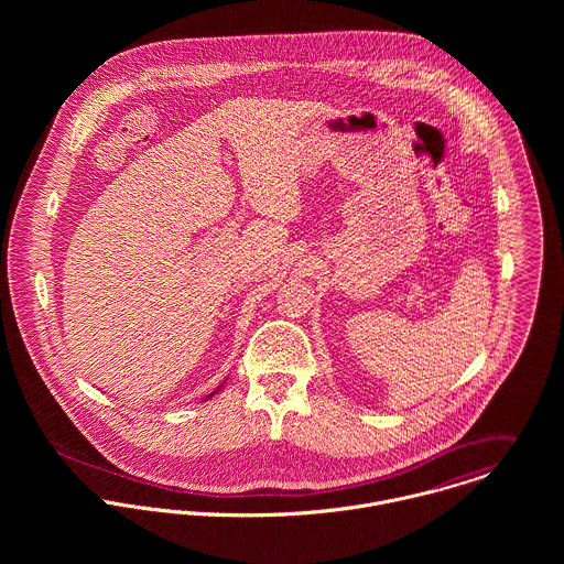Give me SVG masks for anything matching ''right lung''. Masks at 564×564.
I'll use <instances>...</instances> for the list:
<instances>
[{
    "label": "right lung",
    "mask_w": 564,
    "mask_h": 564,
    "mask_svg": "<svg viewBox=\"0 0 564 564\" xmlns=\"http://www.w3.org/2000/svg\"><path fill=\"white\" fill-rule=\"evenodd\" d=\"M221 387H224V384H221ZM221 387H219V389H221ZM219 389H217V391H219ZM217 391H215V393H217ZM215 393H210V395H208V398H213V395H215ZM208 398H206V400H208Z\"/></svg>",
    "instance_id": "add662e5"
}]
</instances>
